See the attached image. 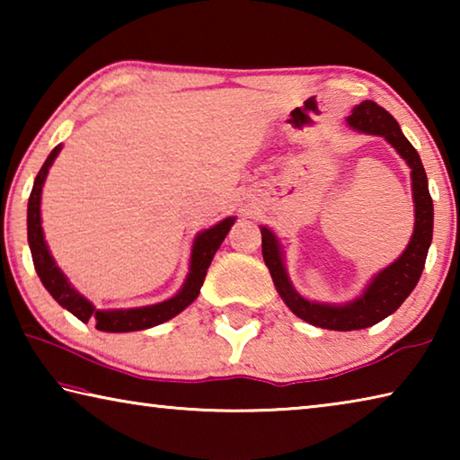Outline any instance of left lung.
Masks as SVG:
<instances>
[{
  "instance_id": "left-lung-1",
  "label": "left lung",
  "mask_w": 460,
  "mask_h": 460,
  "mask_svg": "<svg viewBox=\"0 0 460 460\" xmlns=\"http://www.w3.org/2000/svg\"><path fill=\"white\" fill-rule=\"evenodd\" d=\"M347 126L359 131V134L384 137L406 160V164L411 170L414 233H411L410 243L400 258L377 271L357 298L342 302V305H326V302L308 300L298 294L290 278H288L282 243H279L276 233L268 229L266 225L260 227L263 261H266L271 279H274L279 298L305 323L329 331L367 329V326L377 324L389 314H394L414 290L420 276H422L434 229V207L430 192H428V178L422 160H420L414 146L408 142V137L402 134L398 121L384 107H379L376 101H361L359 105L353 107L351 115L347 118Z\"/></svg>"
}]
</instances>
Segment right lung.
Masks as SVG:
<instances>
[{
  "label": "right lung",
  "mask_w": 460,
  "mask_h": 460,
  "mask_svg": "<svg viewBox=\"0 0 460 460\" xmlns=\"http://www.w3.org/2000/svg\"><path fill=\"white\" fill-rule=\"evenodd\" d=\"M62 150V144H58L49 154V158L38 172L32 192H30L28 200V243L30 252H32L36 274L40 278L46 290L50 292L54 300L58 302L62 308H66L68 313L75 314L83 323H93L95 329L103 332H131V331H144L158 326L162 323L170 321L176 314H181L186 306H190L200 292V286L205 282L207 270L211 266L217 249L221 247L223 239L227 237L229 229L235 223V217H227V219L213 225L211 229H205L197 233V237L192 241V252H190V268L189 274L181 290H178L172 298L158 305L150 306H137V308H113V310H101L95 308V305L89 298L76 290V288L68 282V278L62 274V270L57 266L49 245L44 241L42 231V217H40V200H42V186L52 162L57 160V155Z\"/></svg>",
  "instance_id": "obj_1"
}]
</instances>
